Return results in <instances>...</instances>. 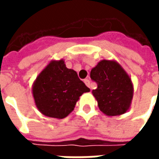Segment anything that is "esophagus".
Listing matches in <instances>:
<instances>
[{
    "instance_id": "esophagus-1",
    "label": "esophagus",
    "mask_w": 159,
    "mask_h": 159,
    "mask_svg": "<svg viewBox=\"0 0 159 159\" xmlns=\"http://www.w3.org/2000/svg\"><path fill=\"white\" fill-rule=\"evenodd\" d=\"M83 82H84V83L86 84L87 86L91 89V86H90V81H89V79H84V81H83Z\"/></svg>"
}]
</instances>
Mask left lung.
I'll return each mask as SVG.
<instances>
[{
  "mask_svg": "<svg viewBox=\"0 0 159 159\" xmlns=\"http://www.w3.org/2000/svg\"><path fill=\"white\" fill-rule=\"evenodd\" d=\"M90 77L98 85L92 93L104 114L113 117L129 110L133 100V83L119 63L109 59L100 60L91 70Z\"/></svg>",
  "mask_w": 159,
  "mask_h": 159,
  "instance_id": "left-lung-1",
  "label": "left lung"
}]
</instances>
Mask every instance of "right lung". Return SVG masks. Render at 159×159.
<instances>
[{
    "label": "right lung",
    "instance_id": "add662e5",
    "mask_svg": "<svg viewBox=\"0 0 159 159\" xmlns=\"http://www.w3.org/2000/svg\"><path fill=\"white\" fill-rule=\"evenodd\" d=\"M89 91L77 73L66 67L64 59L51 60L32 85L33 98L40 112L58 119L67 117L79 97Z\"/></svg>",
    "mask_w": 159,
    "mask_h": 159
}]
</instances>
